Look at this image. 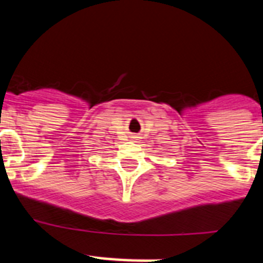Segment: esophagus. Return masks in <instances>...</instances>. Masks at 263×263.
Here are the masks:
<instances>
[{"instance_id":"34e87169","label":"esophagus","mask_w":263,"mask_h":263,"mask_svg":"<svg viewBox=\"0 0 263 263\" xmlns=\"http://www.w3.org/2000/svg\"><path fill=\"white\" fill-rule=\"evenodd\" d=\"M132 138H133V139H138V137H137V136H133V137H132Z\"/></svg>"}]
</instances>
